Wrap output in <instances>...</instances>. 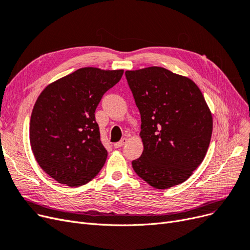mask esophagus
<instances>
[{
  "instance_id": "esophagus-1",
  "label": "esophagus",
  "mask_w": 250,
  "mask_h": 250,
  "mask_svg": "<svg viewBox=\"0 0 250 250\" xmlns=\"http://www.w3.org/2000/svg\"><path fill=\"white\" fill-rule=\"evenodd\" d=\"M125 143H126V138H123V139L120 140L119 142H116V143H114V147H115V148H119V147L124 146Z\"/></svg>"
}]
</instances>
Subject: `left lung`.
Listing matches in <instances>:
<instances>
[{
  "label": "left lung",
  "mask_w": 250,
  "mask_h": 250,
  "mask_svg": "<svg viewBox=\"0 0 250 250\" xmlns=\"http://www.w3.org/2000/svg\"><path fill=\"white\" fill-rule=\"evenodd\" d=\"M141 116L143 151L132 162L140 178L167 189L190 178L207 154L213 131L211 111L197 85L163 67L126 70Z\"/></svg>",
  "instance_id": "left-lung-1"
}]
</instances>
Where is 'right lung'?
Here are the masks:
<instances>
[{
	"instance_id": "add662e5",
	"label": "right lung",
	"mask_w": 250,
	"mask_h": 250,
	"mask_svg": "<svg viewBox=\"0 0 250 250\" xmlns=\"http://www.w3.org/2000/svg\"><path fill=\"white\" fill-rule=\"evenodd\" d=\"M123 75V69L80 68L38 96L30 120L31 147L39 166L58 183L79 187L101 171L108 152L94 113Z\"/></svg>"
}]
</instances>
